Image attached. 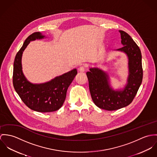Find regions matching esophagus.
Returning a JSON list of instances; mask_svg holds the SVG:
<instances>
[{"label": "esophagus", "instance_id": "obj_1", "mask_svg": "<svg viewBox=\"0 0 157 157\" xmlns=\"http://www.w3.org/2000/svg\"><path fill=\"white\" fill-rule=\"evenodd\" d=\"M78 70L80 72H84L85 70H86V68H85L84 66H80L78 69Z\"/></svg>", "mask_w": 157, "mask_h": 157}]
</instances>
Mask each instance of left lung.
I'll return each mask as SVG.
<instances>
[{"label":"left lung","instance_id":"8db88e82","mask_svg":"<svg viewBox=\"0 0 157 157\" xmlns=\"http://www.w3.org/2000/svg\"><path fill=\"white\" fill-rule=\"evenodd\" d=\"M123 46L117 49L128 57L129 75L128 83L122 90H114L110 87L109 76L98 68L87 71L89 89L94 104L108 111L117 110L130 104L135 98L143 79L141 53L139 47L131 36L119 31Z\"/></svg>","mask_w":157,"mask_h":157}]
</instances>
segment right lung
<instances>
[{
  "label": "right lung",
  "mask_w": 157,
  "mask_h": 157,
  "mask_svg": "<svg viewBox=\"0 0 157 157\" xmlns=\"http://www.w3.org/2000/svg\"><path fill=\"white\" fill-rule=\"evenodd\" d=\"M44 37L41 33L36 32L26 39L14 59L13 82L16 91L28 108L37 112L49 113L62 106L67 88L76 75L77 70L75 69L43 84H34L29 82L22 71V53L31 41Z\"/></svg>",
  "instance_id": "obj_1"
}]
</instances>
